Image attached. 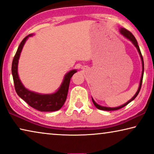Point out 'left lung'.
Returning <instances> with one entry per match:
<instances>
[{
	"label": "left lung",
	"instance_id": "obj_1",
	"mask_svg": "<svg viewBox=\"0 0 154 154\" xmlns=\"http://www.w3.org/2000/svg\"><path fill=\"white\" fill-rule=\"evenodd\" d=\"M120 33L123 35V36L125 37L127 39H128L129 40H131L132 43L135 45V47L137 48L138 52H139L140 54V57H141V60H142V77H141V79H140V86H139V88H138V90L136 92V94H135V96H134L133 98H132L130 100H128L127 102L126 103L123 104V105H121L119 106V107H103V106H100L98 104H97L96 102L94 101V100L92 98V101L93 103H94V105L96 106V107L98 108V109H101V110H105V111H114V110H117V109H121V108L125 107V105H127L128 104L131 103V102L132 100H133L134 99H135L136 97H137V96L138 95V94H139L140 91V89H141V86H142V79H143V75H144V60H143V57H142V55L141 54V51H140V47H139V45H138L137 44V40H136V39L135 37H134V35L133 34H132L131 32H130L129 31H128L127 29H124V28H121L120 29Z\"/></svg>",
	"mask_w": 154,
	"mask_h": 154
}]
</instances>
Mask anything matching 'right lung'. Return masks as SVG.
Returning <instances> with one entry per match:
<instances>
[{
  "label": "right lung",
  "instance_id": "right-lung-1",
  "mask_svg": "<svg viewBox=\"0 0 154 154\" xmlns=\"http://www.w3.org/2000/svg\"><path fill=\"white\" fill-rule=\"evenodd\" d=\"M32 34L25 37L21 41L20 45L17 49V51L12 64V74L14 80V88L17 94L23 99L28 105L31 106L38 111L40 112H54L60 109L64 105L66 100L67 95H68L69 84H70V78L77 72L76 70H72L68 72L65 75L63 81L60 88L57 91L51 94H40L38 93L31 91L26 89L21 83L18 75V62L20 56L21 50L23 45L29 37L31 36Z\"/></svg>",
  "mask_w": 154,
  "mask_h": 154
}]
</instances>
